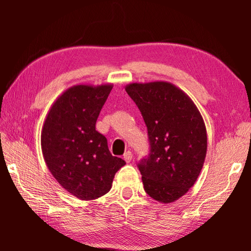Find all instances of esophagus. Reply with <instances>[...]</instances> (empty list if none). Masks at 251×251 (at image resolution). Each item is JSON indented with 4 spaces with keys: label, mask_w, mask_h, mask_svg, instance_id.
Wrapping results in <instances>:
<instances>
[{
    "label": "esophagus",
    "mask_w": 251,
    "mask_h": 251,
    "mask_svg": "<svg viewBox=\"0 0 251 251\" xmlns=\"http://www.w3.org/2000/svg\"><path fill=\"white\" fill-rule=\"evenodd\" d=\"M123 158L125 159L126 163H129V161L131 160V158H133V154H131V151H127L125 154H124V156H123Z\"/></svg>",
    "instance_id": "esophagus-1"
}]
</instances>
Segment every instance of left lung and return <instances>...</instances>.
<instances>
[{"mask_svg":"<svg viewBox=\"0 0 251 251\" xmlns=\"http://www.w3.org/2000/svg\"><path fill=\"white\" fill-rule=\"evenodd\" d=\"M125 90L147 126L151 152L138 164L144 189L171 203L196 182L207 152L205 122L193 100L169 82L130 83Z\"/></svg>","mask_w":251,"mask_h":251,"instance_id":"1","label":"left lung"}]
</instances>
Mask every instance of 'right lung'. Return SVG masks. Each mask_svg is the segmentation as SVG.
Here are the masks:
<instances>
[{
	"instance_id": "1",
	"label": "right lung",
	"mask_w": 251,
	"mask_h": 251,
	"mask_svg": "<svg viewBox=\"0 0 251 251\" xmlns=\"http://www.w3.org/2000/svg\"><path fill=\"white\" fill-rule=\"evenodd\" d=\"M113 84H77L50 106L41 133L46 166L67 193L82 201L107 194L126 164L109 152L107 139L95 129Z\"/></svg>"
}]
</instances>
